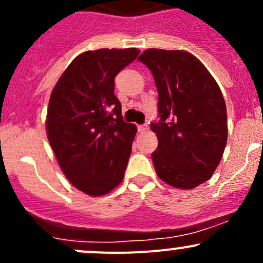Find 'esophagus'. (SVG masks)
Wrapping results in <instances>:
<instances>
[{"instance_id":"obj_1","label":"esophagus","mask_w":263,"mask_h":263,"mask_svg":"<svg viewBox=\"0 0 263 263\" xmlns=\"http://www.w3.org/2000/svg\"><path fill=\"white\" fill-rule=\"evenodd\" d=\"M139 131L140 132L148 131V126H147V124H142V126H139Z\"/></svg>"}]
</instances>
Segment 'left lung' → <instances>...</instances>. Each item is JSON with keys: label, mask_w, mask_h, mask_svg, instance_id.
Wrapping results in <instances>:
<instances>
[{"label": "left lung", "mask_w": 263, "mask_h": 263, "mask_svg": "<svg viewBox=\"0 0 263 263\" xmlns=\"http://www.w3.org/2000/svg\"><path fill=\"white\" fill-rule=\"evenodd\" d=\"M151 71L159 94L158 137L151 154L159 178L192 190L211 178L228 139L227 107L208 68L185 50L150 48L139 57Z\"/></svg>", "instance_id": "1"}]
</instances>
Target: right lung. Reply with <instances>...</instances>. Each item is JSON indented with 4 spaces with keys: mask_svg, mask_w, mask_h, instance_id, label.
I'll return each mask as SVG.
<instances>
[{
    "mask_svg": "<svg viewBox=\"0 0 263 263\" xmlns=\"http://www.w3.org/2000/svg\"><path fill=\"white\" fill-rule=\"evenodd\" d=\"M140 50L98 49L70 63L50 94L47 136L67 179L89 196H103L122 182L136 126L122 118L115 78Z\"/></svg>",
    "mask_w": 263,
    "mask_h": 263,
    "instance_id": "add662e5",
    "label": "right lung"
}]
</instances>
